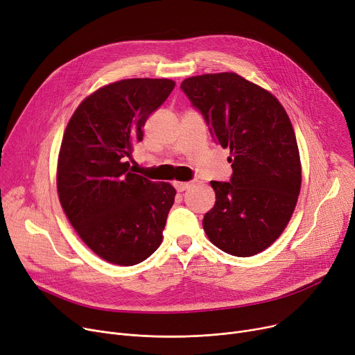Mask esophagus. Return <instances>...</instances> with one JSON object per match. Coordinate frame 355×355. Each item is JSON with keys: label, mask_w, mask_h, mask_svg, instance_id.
<instances>
[{"label": "esophagus", "mask_w": 355, "mask_h": 355, "mask_svg": "<svg viewBox=\"0 0 355 355\" xmlns=\"http://www.w3.org/2000/svg\"><path fill=\"white\" fill-rule=\"evenodd\" d=\"M174 187L178 193H182L185 190H189L191 187V182H184V181H175L174 182Z\"/></svg>", "instance_id": "esophagus-1"}]
</instances>
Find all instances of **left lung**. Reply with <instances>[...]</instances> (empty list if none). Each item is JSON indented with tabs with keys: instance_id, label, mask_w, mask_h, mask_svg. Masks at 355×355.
<instances>
[{
	"instance_id": "1",
	"label": "left lung",
	"mask_w": 355,
	"mask_h": 355,
	"mask_svg": "<svg viewBox=\"0 0 355 355\" xmlns=\"http://www.w3.org/2000/svg\"><path fill=\"white\" fill-rule=\"evenodd\" d=\"M181 89L201 112L211 137L230 149V182L211 181L214 207L202 218L220 250L249 257L268 249L288 226L302 184L293 126L272 93L237 73H207Z\"/></svg>"
}]
</instances>
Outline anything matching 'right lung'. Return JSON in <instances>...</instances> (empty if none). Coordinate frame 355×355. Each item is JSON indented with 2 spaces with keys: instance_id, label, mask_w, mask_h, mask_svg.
I'll list each match as a JSON object with an SVG mask.
<instances>
[{
  "instance_id": "1",
  "label": "right lung",
  "mask_w": 355,
  "mask_h": 355,
  "mask_svg": "<svg viewBox=\"0 0 355 355\" xmlns=\"http://www.w3.org/2000/svg\"><path fill=\"white\" fill-rule=\"evenodd\" d=\"M171 79H123L99 87L74 110L58 159L62 209L83 243L101 259L134 266L161 245L175 189L129 170L132 144L170 96Z\"/></svg>"
}]
</instances>
